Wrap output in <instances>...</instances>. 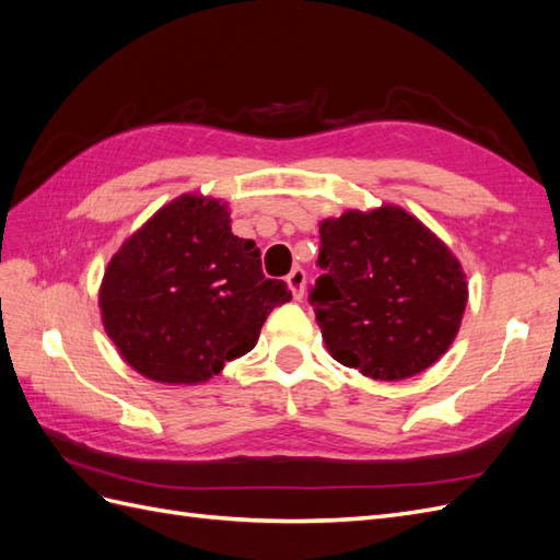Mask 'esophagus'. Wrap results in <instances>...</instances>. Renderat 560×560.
Segmentation results:
<instances>
[{"mask_svg": "<svg viewBox=\"0 0 560 560\" xmlns=\"http://www.w3.org/2000/svg\"><path fill=\"white\" fill-rule=\"evenodd\" d=\"M287 284H290L292 296L299 301L303 299V292H306V270L294 268L290 276H287Z\"/></svg>", "mask_w": 560, "mask_h": 560, "instance_id": "1", "label": "esophagus"}]
</instances>
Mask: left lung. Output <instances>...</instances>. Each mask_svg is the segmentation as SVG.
Masks as SVG:
<instances>
[{
	"mask_svg": "<svg viewBox=\"0 0 560 560\" xmlns=\"http://www.w3.org/2000/svg\"><path fill=\"white\" fill-rule=\"evenodd\" d=\"M311 303L327 350L374 381L411 378L451 348L467 306L465 270L436 235L397 206L319 224Z\"/></svg>",
	"mask_w": 560,
	"mask_h": 560,
	"instance_id": "8db88e82",
	"label": "left lung"
}]
</instances>
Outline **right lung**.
I'll return each mask as SVG.
<instances>
[{"label":"right lung","mask_w":560,"mask_h":560,"mask_svg":"<svg viewBox=\"0 0 560 560\" xmlns=\"http://www.w3.org/2000/svg\"><path fill=\"white\" fill-rule=\"evenodd\" d=\"M254 241L231 233L229 206L184 194L118 249L100 313L118 354L149 381L206 383L257 346L266 317L292 299L261 273Z\"/></svg>","instance_id":"1"}]
</instances>
